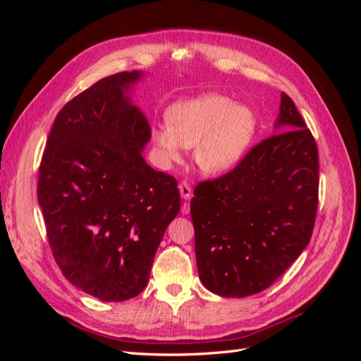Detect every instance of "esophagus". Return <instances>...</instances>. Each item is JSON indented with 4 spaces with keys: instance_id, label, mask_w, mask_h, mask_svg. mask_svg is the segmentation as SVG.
<instances>
[{
    "instance_id": "1",
    "label": "esophagus",
    "mask_w": 361,
    "mask_h": 361,
    "mask_svg": "<svg viewBox=\"0 0 361 361\" xmlns=\"http://www.w3.org/2000/svg\"><path fill=\"white\" fill-rule=\"evenodd\" d=\"M179 191H180L182 199H185V200H190V199H191L192 190H191V187H190V183H188V182L182 180V182L179 183Z\"/></svg>"
}]
</instances>
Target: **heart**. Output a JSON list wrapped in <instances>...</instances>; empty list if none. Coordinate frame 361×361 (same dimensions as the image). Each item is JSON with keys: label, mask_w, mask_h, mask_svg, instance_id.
<instances>
[{"label": "heart", "mask_w": 361, "mask_h": 361, "mask_svg": "<svg viewBox=\"0 0 361 361\" xmlns=\"http://www.w3.org/2000/svg\"><path fill=\"white\" fill-rule=\"evenodd\" d=\"M169 125L154 130L164 158L176 161L182 146H195V162L206 173H224L241 161L253 141L257 117L251 108L235 105L223 94H203L173 105Z\"/></svg>", "instance_id": "1"}]
</instances>
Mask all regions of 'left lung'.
<instances>
[{
    "mask_svg": "<svg viewBox=\"0 0 361 361\" xmlns=\"http://www.w3.org/2000/svg\"><path fill=\"white\" fill-rule=\"evenodd\" d=\"M283 133L251 147L223 176L195 185V259L206 289L244 298L271 286L307 247L318 211V146L281 93Z\"/></svg>",
    "mask_w": 361,
    "mask_h": 361,
    "instance_id": "1",
    "label": "left lung"
}]
</instances>
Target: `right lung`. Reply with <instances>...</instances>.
<instances>
[{
    "label": "right lung",
    "mask_w": 361,
    "mask_h": 361,
    "mask_svg": "<svg viewBox=\"0 0 361 361\" xmlns=\"http://www.w3.org/2000/svg\"><path fill=\"white\" fill-rule=\"evenodd\" d=\"M120 72L76 94L57 114L39 166L37 199L52 256L72 285L102 301L134 298L147 283L178 182L141 157L146 117Z\"/></svg>",
    "instance_id": "obj_1"
}]
</instances>
